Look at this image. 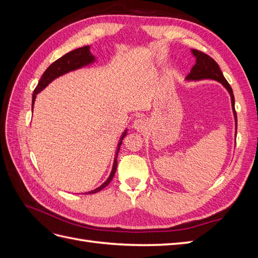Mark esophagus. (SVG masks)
<instances>
[{
  "instance_id": "34e87169",
  "label": "esophagus",
  "mask_w": 258,
  "mask_h": 258,
  "mask_svg": "<svg viewBox=\"0 0 258 258\" xmlns=\"http://www.w3.org/2000/svg\"><path fill=\"white\" fill-rule=\"evenodd\" d=\"M134 127L139 132H144V130L147 128V121L145 118H139L135 120Z\"/></svg>"
}]
</instances>
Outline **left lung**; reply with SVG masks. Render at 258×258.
Instances as JSON below:
<instances>
[{"label":"left lung","mask_w":258,"mask_h":258,"mask_svg":"<svg viewBox=\"0 0 258 258\" xmlns=\"http://www.w3.org/2000/svg\"><path fill=\"white\" fill-rule=\"evenodd\" d=\"M191 52L196 58V63L190 70V73L186 76L187 81H200V80H214L218 83L223 84L224 87L228 90L231 98V105L233 110V115L237 122V113L235 110V97L228 82L224 77L220 67L216 63V61L211 58L209 54L199 51L197 49H191Z\"/></svg>","instance_id":"1"}]
</instances>
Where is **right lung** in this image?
I'll return each mask as SVG.
<instances>
[{"instance_id": "1", "label": "right lung", "mask_w": 258, "mask_h": 258, "mask_svg": "<svg viewBox=\"0 0 258 258\" xmlns=\"http://www.w3.org/2000/svg\"><path fill=\"white\" fill-rule=\"evenodd\" d=\"M90 46H84V47L81 48H77L74 49L72 51H70L68 53H66L64 56H62L61 58H59L58 60H56L54 62L46 69V71L44 72V74L42 75L41 80L38 81V84L35 87L34 91H33V96H32V111H33V104H34V101L36 98V95L38 92H41L46 86H47L49 83H51L54 79H57V77L63 75L68 72H71L74 71V70L77 69H81L85 66H88L90 63H92L93 61H95V57L92 56V53H90ZM127 135V130H124V132L122 134V136L120 137L119 140V143H118V147H117V151H116V156L114 158V163H113V169H112V172L108 176V178L106 181L101 185L98 188L93 189L91 191H88L86 194H96L98 191H100L101 189H103L104 187H106L108 184L111 183L112 178L116 172V169H117V155H118L119 152V148L120 145L122 143V139L126 137Z\"/></svg>"}]
</instances>
